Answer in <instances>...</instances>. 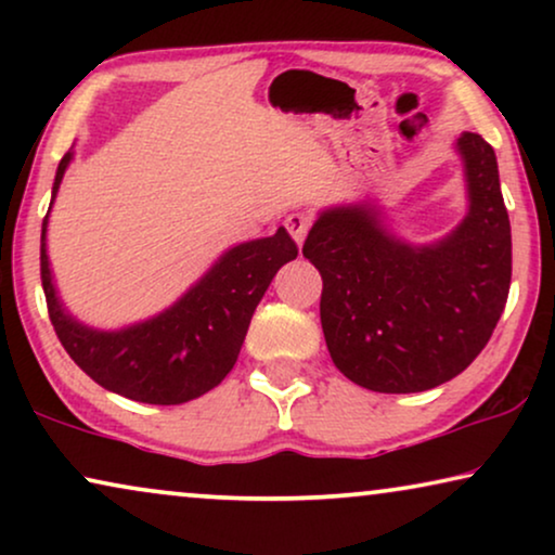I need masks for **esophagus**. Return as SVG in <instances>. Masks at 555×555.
Instances as JSON below:
<instances>
[{"mask_svg":"<svg viewBox=\"0 0 555 555\" xmlns=\"http://www.w3.org/2000/svg\"><path fill=\"white\" fill-rule=\"evenodd\" d=\"M285 227L287 232H291V237L298 242V247L306 242V234L310 230V217L302 215V211H295V215H291L285 219Z\"/></svg>","mask_w":555,"mask_h":555,"instance_id":"1","label":"esophagus"}]
</instances>
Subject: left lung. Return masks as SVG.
I'll use <instances>...</instances> for the list:
<instances>
[{
  "mask_svg": "<svg viewBox=\"0 0 555 555\" xmlns=\"http://www.w3.org/2000/svg\"><path fill=\"white\" fill-rule=\"evenodd\" d=\"M467 211L435 242H406L374 202L318 211L302 255L323 278L321 325L336 369L378 393L462 374L488 346L511 291V219L495 151L460 133Z\"/></svg>",
  "mask_w": 555,
  "mask_h": 555,
  "instance_id": "left-lung-1",
  "label": "left lung"
}]
</instances>
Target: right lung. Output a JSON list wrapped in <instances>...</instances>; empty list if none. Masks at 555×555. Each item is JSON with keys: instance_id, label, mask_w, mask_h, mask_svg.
<instances>
[{"instance_id": "add662e5", "label": "right lung", "mask_w": 555, "mask_h": 555, "mask_svg": "<svg viewBox=\"0 0 555 555\" xmlns=\"http://www.w3.org/2000/svg\"><path fill=\"white\" fill-rule=\"evenodd\" d=\"M73 151L57 164L52 204L63 184ZM48 217L42 222L40 275L50 321L70 359L103 389L143 404H184L230 374L245 344L249 321L275 272L298 257L285 227L224 249L215 264L162 313L126 328L103 331L75 318L52 278L48 257Z\"/></svg>"}]
</instances>
